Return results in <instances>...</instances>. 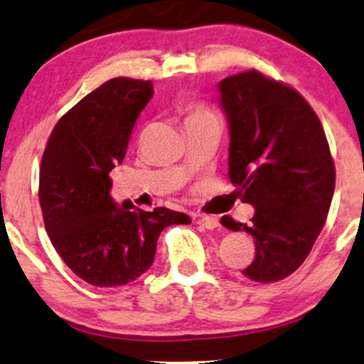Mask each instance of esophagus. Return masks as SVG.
Wrapping results in <instances>:
<instances>
[{
  "mask_svg": "<svg viewBox=\"0 0 364 364\" xmlns=\"http://www.w3.org/2000/svg\"><path fill=\"white\" fill-rule=\"evenodd\" d=\"M198 225H200L203 228H206V230H215L220 226V221H218V218H215V216L203 215V216H198Z\"/></svg>",
  "mask_w": 364,
  "mask_h": 364,
  "instance_id": "1",
  "label": "esophagus"
}]
</instances>
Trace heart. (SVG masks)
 Masks as SVG:
<instances>
[{
  "instance_id": "heart-1",
  "label": "heart",
  "mask_w": 364,
  "mask_h": 364,
  "mask_svg": "<svg viewBox=\"0 0 364 364\" xmlns=\"http://www.w3.org/2000/svg\"><path fill=\"white\" fill-rule=\"evenodd\" d=\"M182 110L187 114V122L198 121V119H204V117H211L213 115L208 109H204V107H200V105L191 104V102L183 104Z\"/></svg>"
}]
</instances>
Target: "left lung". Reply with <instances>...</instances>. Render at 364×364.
<instances>
[{
    "mask_svg": "<svg viewBox=\"0 0 364 364\" xmlns=\"http://www.w3.org/2000/svg\"><path fill=\"white\" fill-rule=\"evenodd\" d=\"M228 119L230 181L255 208L250 225H221L255 240L243 276L274 283L309 257L326 225L336 166L317 114L296 90L250 70L218 83Z\"/></svg>",
    "mask_w": 364,
    "mask_h": 364,
    "instance_id": "obj_1",
    "label": "left lung"
}]
</instances>
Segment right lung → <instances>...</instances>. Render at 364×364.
<instances>
[{
    "label": "right lung",
    "instance_id": "obj_1",
    "mask_svg": "<svg viewBox=\"0 0 364 364\" xmlns=\"http://www.w3.org/2000/svg\"><path fill=\"white\" fill-rule=\"evenodd\" d=\"M151 97V81H105L59 119L42 155L38 200L46 232L64 264L98 288L138 279L151 267L164 228L191 223L183 213L141 211L110 198V170L122 164Z\"/></svg>",
    "mask_w": 364,
    "mask_h": 364
}]
</instances>
